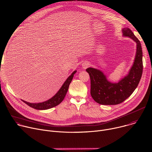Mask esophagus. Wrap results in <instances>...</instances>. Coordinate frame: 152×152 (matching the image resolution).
I'll list each match as a JSON object with an SVG mask.
<instances>
[{
	"label": "esophagus",
	"mask_w": 152,
	"mask_h": 152,
	"mask_svg": "<svg viewBox=\"0 0 152 152\" xmlns=\"http://www.w3.org/2000/svg\"><path fill=\"white\" fill-rule=\"evenodd\" d=\"M89 65H90V64L88 62H85L82 65L83 66V69H86L87 68H88L89 66Z\"/></svg>",
	"instance_id": "34e87169"
}]
</instances>
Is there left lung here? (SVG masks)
<instances>
[{"instance_id":"left-lung-1","label":"left lung","mask_w":152,"mask_h":152,"mask_svg":"<svg viewBox=\"0 0 152 152\" xmlns=\"http://www.w3.org/2000/svg\"><path fill=\"white\" fill-rule=\"evenodd\" d=\"M123 35L137 43L134 64L128 74L118 83L110 82L104 73L93 68L86 69L90 78V94L97 103L102 105H117L129 98L137 87L142 74V51L138 38L129 28L122 29Z\"/></svg>"}]
</instances>
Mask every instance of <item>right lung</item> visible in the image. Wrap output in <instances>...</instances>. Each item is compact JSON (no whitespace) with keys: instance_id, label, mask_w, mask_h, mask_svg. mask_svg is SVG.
Segmentation results:
<instances>
[{"instance_id":"add662e5","label":"right lung","mask_w":152,"mask_h":152,"mask_svg":"<svg viewBox=\"0 0 152 152\" xmlns=\"http://www.w3.org/2000/svg\"><path fill=\"white\" fill-rule=\"evenodd\" d=\"M77 71H74L70 76L66 79V80L65 81L62 86L59 89V90L57 92V94L52 97L51 99L43 102L41 103H30L26 101H24L22 100L25 104L28 105L29 107H32L33 108L39 110H47L53 107H54L57 105H58L59 104L61 103L64 99L65 98L66 94L68 92V90L69 86V84L72 81V80L73 78L74 75L76 73Z\"/></svg>"}]
</instances>
